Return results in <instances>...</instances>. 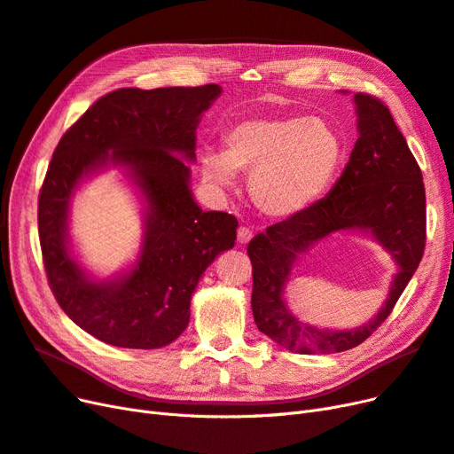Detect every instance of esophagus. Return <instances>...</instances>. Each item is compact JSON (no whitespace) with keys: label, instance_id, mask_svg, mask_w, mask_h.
<instances>
[{"label":"esophagus","instance_id":"esophagus-1","mask_svg":"<svg viewBox=\"0 0 454 454\" xmlns=\"http://www.w3.org/2000/svg\"><path fill=\"white\" fill-rule=\"evenodd\" d=\"M253 238V230L247 228V226H239L238 228V241L239 243H248Z\"/></svg>","mask_w":454,"mask_h":454}]
</instances>
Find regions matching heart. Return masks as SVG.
Masks as SVG:
<instances>
[{
	"mask_svg": "<svg viewBox=\"0 0 454 454\" xmlns=\"http://www.w3.org/2000/svg\"><path fill=\"white\" fill-rule=\"evenodd\" d=\"M343 141L323 116L256 114L230 126L223 153L206 151L201 175L216 188H233L248 175V194L268 216L288 218L323 196L340 168Z\"/></svg>",
	"mask_w": 454,
	"mask_h": 454,
	"instance_id": "obj_1",
	"label": "heart"
}]
</instances>
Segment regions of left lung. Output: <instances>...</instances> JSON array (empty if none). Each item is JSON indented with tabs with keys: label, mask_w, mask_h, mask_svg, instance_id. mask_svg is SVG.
Returning a JSON list of instances; mask_svg holds the SVG:
<instances>
[{
	"label": "left lung",
	"mask_w": 454,
	"mask_h": 454,
	"mask_svg": "<svg viewBox=\"0 0 454 454\" xmlns=\"http://www.w3.org/2000/svg\"><path fill=\"white\" fill-rule=\"evenodd\" d=\"M358 139L330 192L301 213L270 226L248 243L253 264V315L262 333L300 355L341 353L385 323L411 281L427 241V194L422 173L387 106L370 94H355ZM370 235L391 254L399 271L389 296L368 324L350 331L301 324L284 301V286L301 254L332 232Z\"/></svg>",
	"instance_id": "1"
}]
</instances>
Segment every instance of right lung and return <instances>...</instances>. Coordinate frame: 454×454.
Returning <instances> with one entry per match:
<instances>
[{"mask_svg":"<svg viewBox=\"0 0 454 454\" xmlns=\"http://www.w3.org/2000/svg\"><path fill=\"white\" fill-rule=\"evenodd\" d=\"M221 92L218 84L114 90L58 143L39 194L43 262L56 301L99 341L160 348L177 340L200 277L236 245L238 218L201 211L190 190L196 128ZM109 167H121L138 188L144 239L128 270L96 280L72 254L68 207L80 184Z\"/></svg>","mask_w":454,"mask_h":454,"instance_id":"obj_1","label":"right lung"}]
</instances>
